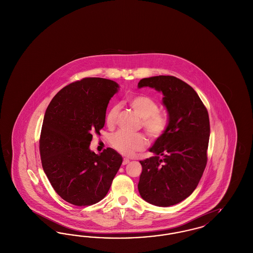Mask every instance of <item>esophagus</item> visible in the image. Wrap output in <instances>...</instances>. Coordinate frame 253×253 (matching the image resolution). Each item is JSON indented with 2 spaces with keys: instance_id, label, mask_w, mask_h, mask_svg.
I'll return each instance as SVG.
<instances>
[{
  "instance_id": "1",
  "label": "esophagus",
  "mask_w": 253,
  "mask_h": 253,
  "mask_svg": "<svg viewBox=\"0 0 253 253\" xmlns=\"http://www.w3.org/2000/svg\"><path fill=\"white\" fill-rule=\"evenodd\" d=\"M129 162H130V160H129V159L124 158V159H123V161H122V165H126V164H128Z\"/></svg>"
}]
</instances>
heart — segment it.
Here are the masks:
<instances>
[{
  "mask_svg": "<svg viewBox=\"0 0 253 253\" xmlns=\"http://www.w3.org/2000/svg\"><path fill=\"white\" fill-rule=\"evenodd\" d=\"M128 103L131 108L142 119V126L148 134L153 137H160L167 129L166 118L158 112L157 102L149 96H133L129 97ZM119 107H111L106 115V123L113 125L117 120ZM111 144L121 155L132 157L136 152L143 150L147 145V139L143 134H130L118 132L111 136Z\"/></svg>",
  "mask_w": 253,
  "mask_h": 253,
  "instance_id": "heart-1",
  "label": "heart"
}]
</instances>
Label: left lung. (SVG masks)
<instances>
[{"mask_svg": "<svg viewBox=\"0 0 253 253\" xmlns=\"http://www.w3.org/2000/svg\"><path fill=\"white\" fill-rule=\"evenodd\" d=\"M137 87L162 93L168 113L166 131L149 149L154 156L140 161L138 192L146 202L158 207L180 203L193 193L206 168L208 111L193 87L175 77L145 78Z\"/></svg>", "mask_w": 253, "mask_h": 253, "instance_id": "left-lung-1", "label": "left lung"}]
</instances>
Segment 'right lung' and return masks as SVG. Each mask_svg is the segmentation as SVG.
Returning <instances> with one entry per match:
<instances>
[{"mask_svg": "<svg viewBox=\"0 0 253 253\" xmlns=\"http://www.w3.org/2000/svg\"><path fill=\"white\" fill-rule=\"evenodd\" d=\"M116 82L85 78L53 97L43 118L40 153L43 170L60 197L76 206L96 204L105 197L122 157L112 148L100 155L90 150L92 132L105 123Z\"/></svg>", "mask_w": 253, "mask_h": 253, "instance_id": "add662e5", "label": "right lung"}]
</instances>
